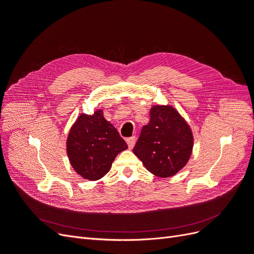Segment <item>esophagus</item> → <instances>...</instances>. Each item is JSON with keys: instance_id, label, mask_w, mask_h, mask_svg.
<instances>
[{"instance_id": "esophagus-1", "label": "esophagus", "mask_w": 254, "mask_h": 254, "mask_svg": "<svg viewBox=\"0 0 254 254\" xmlns=\"http://www.w3.org/2000/svg\"><path fill=\"white\" fill-rule=\"evenodd\" d=\"M135 141H136V139H135V136H131V137H128V139L126 140V142H127V144H128V147L131 149V148H133V146H134V144H135Z\"/></svg>"}]
</instances>
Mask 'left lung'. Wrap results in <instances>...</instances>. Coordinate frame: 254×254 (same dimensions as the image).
Here are the masks:
<instances>
[{
  "mask_svg": "<svg viewBox=\"0 0 254 254\" xmlns=\"http://www.w3.org/2000/svg\"><path fill=\"white\" fill-rule=\"evenodd\" d=\"M149 117V123L142 128L133 153L150 173L167 178L188 163L193 150V133L172 106H153Z\"/></svg>",
  "mask_w": 254,
  "mask_h": 254,
  "instance_id": "8db88e82",
  "label": "left lung"
}]
</instances>
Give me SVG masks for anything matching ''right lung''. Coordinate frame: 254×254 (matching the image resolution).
I'll list each match as a JSON object with an SVG mask.
<instances>
[{"label":"right lung","mask_w":254,"mask_h":254,"mask_svg":"<svg viewBox=\"0 0 254 254\" xmlns=\"http://www.w3.org/2000/svg\"><path fill=\"white\" fill-rule=\"evenodd\" d=\"M118 130L104 118L102 110L92 115L80 114L71 127L66 152L75 172L91 181L110 171L115 157L127 149Z\"/></svg>","instance_id":"obj_1"}]
</instances>
